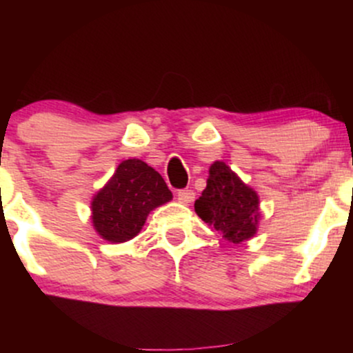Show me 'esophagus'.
<instances>
[{
  "label": "esophagus",
  "mask_w": 353,
  "mask_h": 353,
  "mask_svg": "<svg viewBox=\"0 0 353 353\" xmlns=\"http://www.w3.org/2000/svg\"><path fill=\"white\" fill-rule=\"evenodd\" d=\"M177 201L181 204H189L194 201V190L192 189H181L177 190Z\"/></svg>",
  "instance_id": "obj_1"
}]
</instances>
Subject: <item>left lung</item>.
I'll return each mask as SVG.
<instances>
[{"instance_id": "1", "label": "left lung", "mask_w": 353, "mask_h": 353, "mask_svg": "<svg viewBox=\"0 0 353 353\" xmlns=\"http://www.w3.org/2000/svg\"><path fill=\"white\" fill-rule=\"evenodd\" d=\"M197 216L232 244H241L257 230L259 197L224 163L209 169L208 188L194 204Z\"/></svg>"}]
</instances>
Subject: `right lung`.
<instances>
[{
  "label": "right lung",
  "instance_id": "1",
  "mask_svg": "<svg viewBox=\"0 0 353 353\" xmlns=\"http://www.w3.org/2000/svg\"><path fill=\"white\" fill-rule=\"evenodd\" d=\"M171 199L159 172L139 159L123 161L92 199V224L106 241L125 242L139 234L154 208Z\"/></svg>",
  "mask_w": 353,
  "mask_h": 353
}]
</instances>
